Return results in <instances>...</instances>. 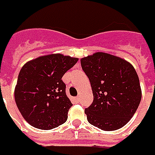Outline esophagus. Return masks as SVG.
Wrapping results in <instances>:
<instances>
[{"mask_svg": "<svg viewBox=\"0 0 155 155\" xmlns=\"http://www.w3.org/2000/svg\"><path fill=\"white\" fill-rule=\"evenodd\" d=\"M75 101H76V103H79V101H80L79 96H78V97H75Z\"/></svg>", "mask_w": 155, "mask_h": 155, "instance_id": "1", "label": "esophagus"}]
</instances>
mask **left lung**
Segmentation results:
<instances>
[{"label": "left lung", "mask_w": 155, "mask_h": 155, "mask_svg": "<svg viewBox=\"0 0 155 155\" xmlns=\"http://www.w3.org/2000/svg\"><path fill=\"white\" fill-rule=\"evenodd\" d=\"M89 78L93 102L85 109L89 124L104 131L124 127L135 114L142 97L133 65L114 55L97 51L81 59Z\"/></svg>", "instance_id": "left-lung-1"}]
</instances>
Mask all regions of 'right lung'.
Segmentation results:
<instances>
[{"label": "right lung", "mask_w": 155, "mask_h": 155, "mask_svg": "<svg viewBox=\"0 0 155 155\" xmlns=\"http://www.w3.org/2000/svg\"><path fill=\"white\" fill-rule=\"evenodd\" d=\"M78 58L61 53L26 62L18 75L14 96L24 119L34 128L49 130L64 124L72 104L62 78Z\"/></svg>", "instance_id": "obj_1"}]
</instances>
